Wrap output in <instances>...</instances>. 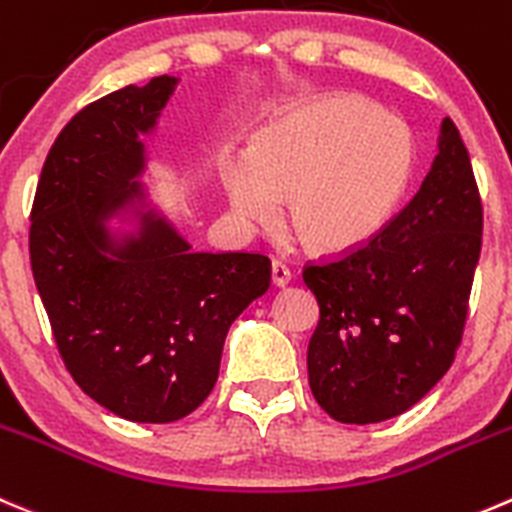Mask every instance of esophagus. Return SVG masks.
Returning a JSON list of instances; mask_svg holds the SVG:
<instances>
[{"mask_svg":"<svg viewBox=\"0 0 512 512\" xmlns=\"http://www.w3.org/2000/svg\"><path fill=\"white\" fill-rule=\"evenodd\" d=\"M290 280H292L290 267H287L285 262H280V260L272 262V285H275V287H285Z\"/></svg>","mask_w":512,"mask_h":512,"instance_id":"1","label":"esophagus"}]
</instances>
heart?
<instances>
[{
  "label": "heart",
  "instance_id": "obj_1",
  "mask_svg": "<svg viewBox=\"0 0 512 512\" xmlns=\"http://www.w3.org/2000/svg\"><path fill=\"white\" fill-rule=\"evenodd\" d=\"M413 137L370 99L327 94L270 122L225 172L230 207L247 225H270L285 200L292 235L322 255L365 247L408 192Z\"/></svg>",
  "mask_w": 512,
  "mask_h": 512
}]
</instances>
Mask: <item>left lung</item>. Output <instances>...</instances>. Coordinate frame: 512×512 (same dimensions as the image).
<instances>
[{"instance_id":"1","label":"left lung","mask_w":512,"mask_h":512,"mask_svg":"<svg viewBox=\"0 0 512 512\" xmlns=\"http://www.w3.org/2000/svg\"><path fill=\"white\" fill-rule=\"evenodd\" d=\"M483 205L453 119L418 195L340 260L307 265L320 320L307 347L317 405L337 423L403 415L450 370L468 317Z\"/></svg>"}]
</instances>
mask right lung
Segmentation results:
<instances>
[{
	"label": "right lung",
	"instance_id": "right-lung-1",
	"mask_svg": "<svg viewBox=\"0 0 512 512\" xmlns=\"http://www.w3.org/2000/svg\"><path fill=\"white\" fill-rule=\"evenodd\" d=\"M177 77L117 89L54 140L29 227V260L54 342L79 388L132 423H175L205 403L227 330L270 287L255 252H192L145 205V145ZM135 219L132 233L108 220Z\"/></svg>",
	"mask_w": 512,
	"mask_h": 512
}]
</instances>
